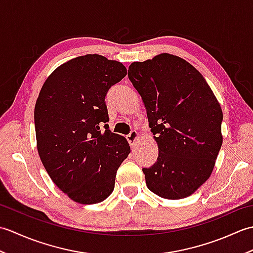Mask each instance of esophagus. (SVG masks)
<instances>
[{
    "instance_id": "esophagus-1",
    "label": "esophagus",
    "mask_w": 253,
    "mask_h": 253,
    "mask_svg": "<svg viewBox=\"0 0 253 253\" xmlns=\"http://www.w3.org/2000/svg\"><path fill=\"white\" fill-rule=\"evenodd\" d=\"M138 139H139V133L136 130H131L129 135L127 136V140L131 147L137 142Z\"/></svg>"
}]
</instances>
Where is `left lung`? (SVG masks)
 Masks as SVG:
<instances>
[{"label":"left lung","mask_w":253,"mask_h":253,"mask_svg":"<svg viewBox=\"0 0 253 253\" xmlns=\"http://www.w3.org/2000/svg\"><path fill=\"white\" fill-rule=\"evenodd\" d=\"M128 77L159 147L157 162L142 169L148 188L170 200L191 196L211 176L223 143L216 96L190 63L169 53L131 63Z\"/></svg>","instance_id":"obj_1"}]
</instances>
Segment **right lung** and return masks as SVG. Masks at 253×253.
<instances>
[{"mask_svg": "<svg viewBox=\"0 0 253 253\" xmlns=\"http://www.w3.org/2000/svg\"><path fill=\"white\" fill-rule=\"evenodd\" d=\"M121 62L87 54L62 64L46 78L35 106L37 149L53 182L73 201L102 202L114 190L116 170L130 153L112 132L105 95L125 77Z\"/></svg>", "mask_w": 253, "mask_h": 253, "instance_id": "add662e5", "label": "right lung"}]
</instances>
